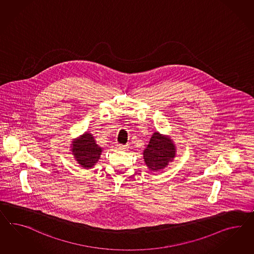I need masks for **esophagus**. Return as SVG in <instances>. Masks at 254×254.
<instances>
[{
    "mask_svg": "<svg viewBox=\"0 0 254 254\" xmlns=\"http://www.w3.org/2000/svg\"><path fill=\"white\" fill-rule=\"evenodd\" d=\"M117 150L119 151H127L128 149V146H126V145H117Z\"/></svg>",
    "mask_w": 254,
    "mask_h": 254,
    "instance_id": "1",
    "label": "esophagus"
}]
</instances>
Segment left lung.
Segmentation results:
<instances>
[{
	"mask_svg": "<svg viewBox=\"0 0 254 254\" xmlns=\"http://www.w3.org/2000/svg\"><path fill=\"white\" fill-rule=\"evenodd\" d=\"M142 154L149 170L158 172L173 162L177 154V148L171 137L156 131L152 134Z\"/></svg>",
	"mask_w": 254,
	"mask_h": 254,
	"instance_id": "obj_1",
	"label": "left lung"
}]
</instances>
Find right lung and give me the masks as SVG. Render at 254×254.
Masks as SVG:
<instances>
[{"label": "right lung", "instance_id": "right-lung-1", "mask_svg": "<svg viewBox=\"0 0 254 254\" xmlns=\"http://www.w3.org/2000/svg\"><path fill=\"white\" fill-rule=\"evenodd\" d=\"M70 148L76 163L85 169H89L96 165L103 152V148L97 144L93 135L88 131L74 138Z\"/></svg>", "mask_w": 254, "mask_h": 254}]
</instances>
